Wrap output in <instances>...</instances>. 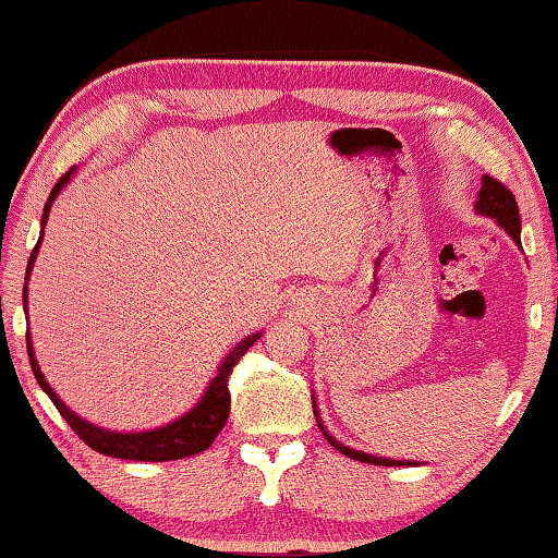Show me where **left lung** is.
<instances>
[{
  "instance_id": "8db88e82",
  "label": "left lung",
  "mask_w": 558,
  "mask_h": 558,
  "mask_svg": "<svg viewBox=\"0 0 558 558\" xmlns=\"http://www.w3.org/2000/svg\"><path fill=\"white\" fill-rule=\"evenodd\" d=\"M475 213L483 215V218H490L495 220L500 228L510 234L512 242L517 247L522 250V240H520V232H522V220H520V208H517V201L514 195L505 189L500 181H495L493 175H483L481 181V193H477V201H475ZM314 399V414H316V422L318 428L324 432V436L328 438V444L338 448L340 453L353 458V461L360 463H373V465H422L416 461H392V458H383V456H373V453H365V451H357V448H350L345 444L336 441L333 436L328 434V428L320 422V414H318V404H316V397Z\"/></svg>"
}]
</instances>
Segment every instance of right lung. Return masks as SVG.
<instances>
[{
  "mask_svg": "<svg viewBox=\"0 0 558 558\" xmlns=\"http://www.w3.org/2000/svg\"><path fill=\"white\" fill-rule=\"evenodd\" d=\"M77 169H71L65 175H61V181L53 185L51 195L44 205V215H41V234H38V242L28 257L26 264V279H24V311L28 308V277H32L34 262L38 247H41L44 240V228L48 220V213H51V205L58 198L68 183H71L73 173ZM262 333H252L244 336L238 345H234L228 355L222 357V363L218 367V375L210 379V385L205 387L203 397L195 402L189 412L181 414L173 422L156 426V428H146V432H112V428H102L93 422H87L81 414H75L71 407L63 404V399L53 392V387L48 385V379L44 377L41 367H38V360L34 355V343H32V333H26V350H28V363H32L34 377L38 387L51 397V402L56 404L58 412L68 422V426L83 438V441L95 448L97 453L112 456V458H124V461H149V463H159V461H179V458H189L195 456L208 448L215 436L222 432L225 422L230 416V389H228V377L232 373V367L238 365V360L247 353V350L257 343Z\"/></svg>",
  "mask_w": 558,
  "mask_h": 558,
  "instance_id": "add662e5",
  "label": "right lung"
}]
</instances>
